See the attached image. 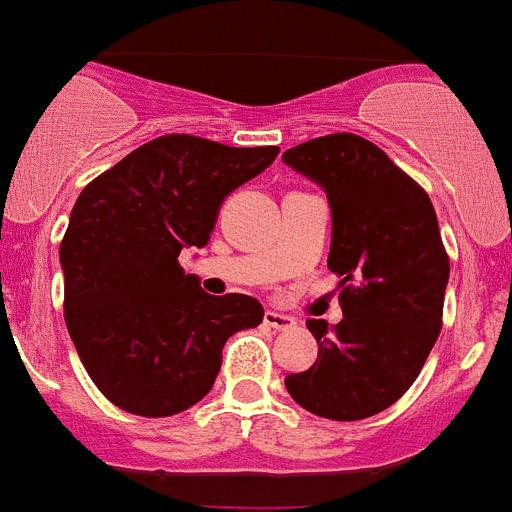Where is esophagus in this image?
<instances>
[{
	"instance_id": "esophagus-1",
	"label": "esophagus",
	"mask_w": 512,
	"mask_h": 512,
	"mask_svg": "<svg viewBox=\"0 0 512 512\" xmlns=\"http://www.w3.org/2000/svg\"><path fill=\"white\" fill-rule=\"evenodd\" d=\"M264 325L272 327V330H293V327H296V320H293V317H288V314L267 312L264 314Z\"/></svg>"
}]
</instances>
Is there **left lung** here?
I'll return each mask as SVG.
<instances>
[{
	"label": "left lung",
	"instance_id": "8db88e82",
	"mask_svg": "<svg viewBox=\"0 0 512 512\" xmlns=\"http://www.w3.org/2000/svg\"><path fill=\"white\" fill-rule=\"evenodd\" d=\"M330 203L327 267L341 275L343 320H312L317 362L285 378L304 410L362 420L399 399L441 333L449 259L431 198L380 147L330 134L282 153Z\"/></svg>",
	"mask_w": 512,
	"mask_h": 512
}]
</instances>
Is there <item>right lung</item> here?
<instances>
[{"instance_id": "add662e5", "label": "right lung", "mask_w": 512, "mask_h": 512, "mask_svg": "<svg viewBox=\"0 0 512 512\" xmlns=\"http://www.w3.org/2000/svg\"><path fill=\"white\" fill-rule=\"evenodd\" d=\"M277 153L166 134L81 190L60 245L65 325L116 407L185 412L214 386L227 338L264 320L256 298L208 296L177 259L208 245L227 195Z\"/></svg>"}]
</instances>
